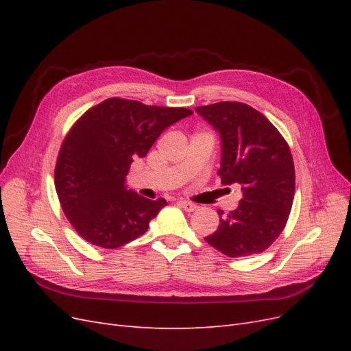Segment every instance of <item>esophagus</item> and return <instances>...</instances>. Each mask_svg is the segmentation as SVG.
<instances>
[{
    "label": "esophagus",
    "instance_id": "34e87169",
    "mask_svg": "<svg viewBox=\"0 0 351 351\" xmlns=\"http://www.w3.org/2000/svg\"><path fill=\"white\" fill-rule=\"evenodd\" d=\"M178 205L182 206L186 212H193L197 209V205L193 204V202H189V200H180Z\"/></svg>",
    "mask_w": 351,
    "mask_h": 351
}]
</instances>
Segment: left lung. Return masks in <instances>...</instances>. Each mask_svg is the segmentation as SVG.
Segmentation results:
<instances>
[{
	"label": "left lung",
	"instance_id": "1",
	"mask_svg": "<svg viewBox=\"0 0 351 351\" xmlns=\"http://www.w3.org/2000/svg\"><path fill=\"white\" fill-rule=\"evenodd\" d=\"M195 111L219 134L221 183H237L243 193L227 217L218 210L219 226L205 240L228 258L267 250L284 230L294 199L289 145L267 117L246 104L226 101Z\"/></svg>",
	"mask_w": 351,
	"mask_h": 351
}]
</instances>
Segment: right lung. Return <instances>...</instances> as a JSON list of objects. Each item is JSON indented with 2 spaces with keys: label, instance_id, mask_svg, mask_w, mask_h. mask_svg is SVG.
<instances>
[{
  "label": "right lung",
  "instance_id": "add662e5",
  "mask_svg": "<svg viewBox=\"0 0 351 351\" xmlns=\"http://www.w3.org/2000/svg\"><path fill=\"white\" fill-rule=\"evenodd\" d=\"M193 112L110 98L84 112L62 142L56 190L73 228L90 244L117 249L145 234L165 199L129 190L134 159L146 156L165 129Z\"/></svg>",
  "mask_w": 351,
  "mask_h": 351
}]
</instances>
